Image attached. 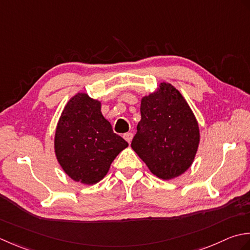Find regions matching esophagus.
<instances>
[{
	"label": "esophagus",
	"mask_w": 250,
	"mask_h": 250,
	"mask_svg": "<svg viewBox=\"0 0 250 250\" xmlns=\"http://www.w3.org/2000/svg\"><path fill=\"white\" fill-rule=\"evenodd\" d=\"M123 137H124V139H125L127 142H128V144H130L131 140H132V137H134V135H132L131 132H126V134L123 135Z\"/></svg>",
	"instance_id": "esophagus-1"
}]
</instances>
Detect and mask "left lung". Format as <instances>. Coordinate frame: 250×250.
<instances>
[{
  "instance_id": "obj_1",
  "label": "left lung",
  "mask_w": 250,
  "mask_h": 250,
  "mask_svg": "<svg viewBox=\"0 0 250 250\" xmlns=\"http://www.w3.org/2000/svg\"><path fill=\"white\" fill-rule=\"evenodd\" d=\"M140 113L132 150L161 179L183 174L200 144L197 121L186 99L171 84L161 83L155 93L142 98Z\"/></svg>"
}]
</instances>
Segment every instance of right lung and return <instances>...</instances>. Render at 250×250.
Returning a JSON list of instances; mask_svg holds the SVG:
<instances>
[{
	"mask_svg": "<svg viewBox=\"0 0 250 250\" xmlns=\"http://www.w3.org/2000/svg\"><path fill=\"white\" fill-rule=\"evenodd\" d=\"M98 100L76 94L61 113L55 135V153L74 181L95 185L128 144L116 135L101 113Z\"/></svg>",
	"mask_w": 250,
	"mask_h": 250,
	"instance_id": "add662e5",
	"label": "right lung"
}]
</instances>
